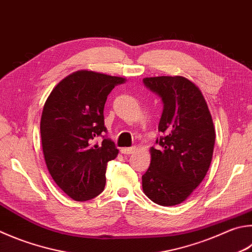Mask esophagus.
Wrapping results in <instances>:
<instances>
[{"mask_svg": "<svg viewBox=\"0 0 252 252\" xmlns=\"http://www.w3.org/2000/svg\"><path fill=\"white\" fill-rule=\"evenodd\" d=\"M136 151V148L135 146H131V148H122L121 149V152L123 153V154H132V153H134Z\"/></svg>", "mask_w": 252, "mask_h": 252, "instance_id": "34e87169", "label": "esophagus"}]
</instances>
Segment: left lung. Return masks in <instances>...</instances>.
Here are the masks:
<instances>
[{"label":"left lung","mask_w":252,"mask_h":252,"mask_svg":"<svg viewBox=\"0 0 252 252\" xmlns=\"http://www.w3.org/2000/svg\"><path fill=\"white\" fill-rule=\"evenodd\" d=\"M143 84L163 102L161 136L151 148V164L142 176L144 194L155 204L184 202L212 162L215 129L207 103L193 82L181 76L144 78Z\"/></svg>","instance_id":"left-lung-1"}]
</instances>
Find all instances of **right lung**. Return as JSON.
Segmentation results:
<instances>
[{
  "label": "right lung",
  "instance_id": "right-lung-1",
  "mask_svg": "<svg viewBox=\"0 0 252 252\" xmlns=\"http://www.w3.org/2000/svg\"><path fill=\"white\" fill-rule=\"evenodd\" d=\"M125 80L76 71L59 82L45 102L40 119L45 162L59 189L78 202L102 193L108 162L119 153L106 134L103 109L114 86ZM100 136L103 142L98 145Z\"/></svg>",
  "mask_w": 252,
  "mask_h": 252
}]
</instances>
